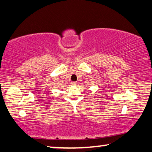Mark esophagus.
I'll return each instance as SVG.
<instances>
[{"instance_id": "esophagus-1", "label": "esophagus", "mask_w": 152, "mask_h": 152, "mask_svg": "<svg viewBox=\"0 0 152 152\" xmlns=\"http://www.w3.org/2000/svg\"><path fill=\"white\" fill-rule=\"evenodd\" d=\"M72 85H77V84H78V82H72Z\"/></svg>"}]
</instances>
